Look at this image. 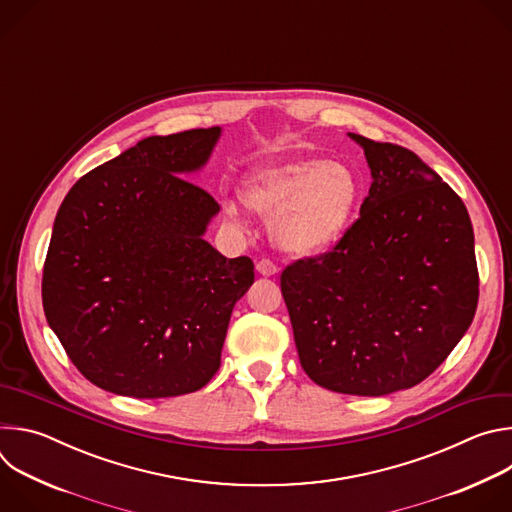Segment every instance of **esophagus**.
<instances>
[{"label": "esophagus", "instance_id": "34e87169", "mask_svg": "<svg viewBox=\"0 0 512 512\" xmlns=\"http://www.w3.org/2000/svg\"><path fill=\"white\" fill-rule=\"evenodd\" d=\"M257 271L261 273V275H265V277H269V275H275L277 271H279V267L271 261V259H267V257H259L257 259Z\"/></svg>", "mask_w": 512, "mask_h": 512}]
</instances>
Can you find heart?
I'll return each instance as SVG.
<instances>
[{
    "label": "heart",
    "mask_w": 512,
    "mask_h": 512,
    "mask_svg": "<svg viewBox=\"0 0 512 512\" xmlns=\"http://www.w3.org/2000/svg\"><path fill=\"white\" fill-rule=\"evenodd\" d=\"M243 198L257 212L271 214L269 231L281 249L308 255L334 245L348 231L360 184L340 162L273 160L245 178ZM227 210L235 214V202H227Z\"/></svg>",
    "instance_id": "heart-1"
}]
</instances>
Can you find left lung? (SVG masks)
Masks as SVG:
<instances>
[{
  "label": "left lung",
  "mask_w": 512,
  "mask_h": 512,
  "mask_svg": "<svg viewBox=\"0 0 512 512\" xmlns=\"http://www.w3.org/2000/svg\"><path fill=\"white\" fill-rule=\"evenodd\" d=\"M373 184L326 253L289 263L281 294L306 375L381 397L425 381L478 306L474 231L462 198L413 152L348 133Z\"/></svg>",
  "instance_id": "left-lung-1"
}]
</instances>
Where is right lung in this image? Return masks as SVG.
Returning a JSON list of instances; mask_svg holds the SVG:
<instances>
[{
  "mask_svg": "<svg viewBox=\"0 0 512 512\" xmlns=\"http://www.w3.org/2000/svg\"><path fill=\"white\" fill-rule=\"evenodd\" d=\"M221 127L141 139L85 174L62 200L42 306L93 385L162 399L202 389L221 367L229 320L255 273L204 241L218 202L184 176Z\"/></svg>",
  "mask_w": 512,
  "mask_h": 512,
  "instance_id": "1",
  "label": "right lung"
}]
</instances>
